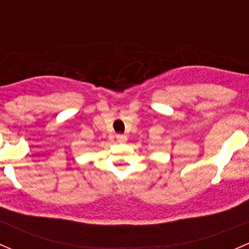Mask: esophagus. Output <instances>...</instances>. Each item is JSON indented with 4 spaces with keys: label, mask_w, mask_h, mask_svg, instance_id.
<instances>
[{
    "label": "esophagus",
    "mask_w": 249,
    "mask_h": 249,
    "mask_svg": "<svg viewBox=\"0 0 249 249\" xmlns=\"http://www.w3.org/2000/svg\"><path fill=\"white\" fill-rule=\"evenodd\" d=\"M126 140H127V137L125 136V135H122V134L117 135V141L119 143H125L126 142Z\"/></svg>",
    "instance_id": "obj_1"
}]
</instances>
